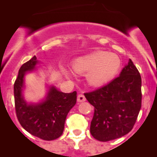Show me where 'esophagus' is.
Masks as SVG:
<instances>
[{
	"mask_svg": "<svg viewBox=\"0 0 157 157\" xmlns=\"http://www.w3.org/2000/svg\"><path fill=\"white\" fill-rule=\"evenodd\" d=\"M77 101L78 103H81V102H84L86 101V97L83 94H78V97H77Z\"/></svg>",
	"mask_w": 157,
	"mask_h": 157,
	"instance_id": "obj_1",
	"label": "esophagus"
}]
</instances>
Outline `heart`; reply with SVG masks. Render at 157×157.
<instances>
[{"label":"heart","instance_id":"obj_1","mask_svg":"<svg viewBox=\"0 0 157 157\" xmlns=\"http://www.w3.org/2000/svg\"><path fill=\"white\" fill-rule=\"evenodd\" d=\"M121 60L117 54L107 51H95L75 59L72 68L76 73L86 75V81L93 87H100L111 81L120 70ZM64 74L71 73L63 69Z\"/></svg>","mask_w":157,"mask_h":157}]
</instances>
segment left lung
Here are the masks:
<instances>
[{
  "mask_svg": "<svg viewBox=\"0 0 157 157\" xmlns=\"http://www.w3.org/2000/svg\"><path fill=\"white\" fill-rule=\"evenodd\" d=\"M142 78L131 59L118 77L101 88L85 93L94 107L91 135L101 142L113 140L131 132L142 106Z\"/></svg>",
  "mask_w": 157,
  "mask_h": 157,
  "instance_id": "1",
  "label": "left lung"
}]
</instances>
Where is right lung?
<instances>
[{"mask_svg":"<svg viewBox=\"0 0 157 157\" xmlns=\"http://www.w3.org/2000/svg\"><path fill=\"white\" fill-rule=\"evenodd\" d=\"M39 63L34 56L23 64L14 84L15 111L21 125L33 136L47 141L62 135L67 113L76 103L77 93H64L54 86L48 87L45 99L37 103H29L23 97L25 75L36 69Z\"/></svg>","mask_w":157,"mask_h":157,"instance_id":"right-lung-1","label":"right lung"}]
</instances>
